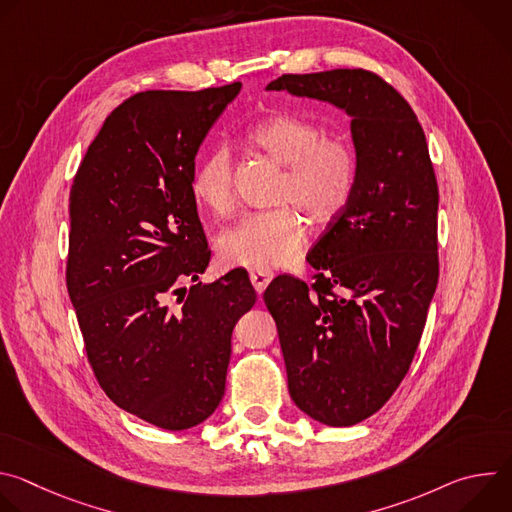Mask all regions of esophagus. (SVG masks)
Returning <instances> with one entry per match:
<instances>
[{
	"mask_svg": "<svg viewBox=\"0 0 512 512\" xmlns=\"http://www.w3.org/2000/svg\"><path fill=\"white\" fill-rule=\"evenodd\" d=\"M249 279H251V283H253L257 294H263L265 287H267L269 281L273 279V273H271L269 269H251V271H249Z\"/></svg>",
	"mask_w": 512,
	"mask_h": 512,
	"instance_id": "34e87169",
	"label": "esophagus"
}]
</instances>
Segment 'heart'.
<instances>
[{
  "label": "heart",
  "instance_id": "heart-1",
  "mask_svg": "<svg viewBox=\"0 0 512 512\" xmlns=\"http://www.w3.org/2000/svg\"><path fill=\"white\" fill-rule=\"evenodd\" d=\"M247 139L253 148L283 166L271 210L245 214L216 241L231 265L279 267L294 261L308 239V223L324 225L348 204L358 172L352 145L342 137H324V129L300 115L277 113L257 121ZM192 194L206 210L227 216L237 206L235 166L227 148H214L194 168ZM301 209L298 211L295 206Z\"/></svg>",
  "mask_w": 512,
  "mask_h": 512
}]
</instances>
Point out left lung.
<instances>
[{
	"instance_id": "left-lung-1",
	"label": "left lung",
	"mask_w": 512,
	"mask_h": 512,
	"mask_svg": "<svg viewBox=\"0 0 512 512\" xmlns=\"http://www.w3.org/2000/svg\"><path fill=\"white\" fill-rule=\"evenodd\" d=\"M267 91L326 101L352 119L356 184L306 257L314 283L277 275L263 294L291 399L348 427L391 399L423 334L440 275L433 164L413 109L371 70L283 75Z\"/></svg>"
}]
</instances>
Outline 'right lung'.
Here are the masks:
<instances>
[{
    "instance_id": "right-lung-1",
    "label": "right lung",
    "mask_w": 512,
    "mask_h": 512,
    "mask_svg": "<svg viewBox=\"0 0 512 512\" xmlns=\"http://www.w3.org/2000/svg\"><path fill=\"white\" fill-rule=\"evenodd\" d=\"M239 91L129 97L70 188L66 287L93 373L117 407L170 431L221 403L233 328L257 300L245 269L198 281L210 249L190 186L194 160Z\"/></svg>"
}]
</instances>
